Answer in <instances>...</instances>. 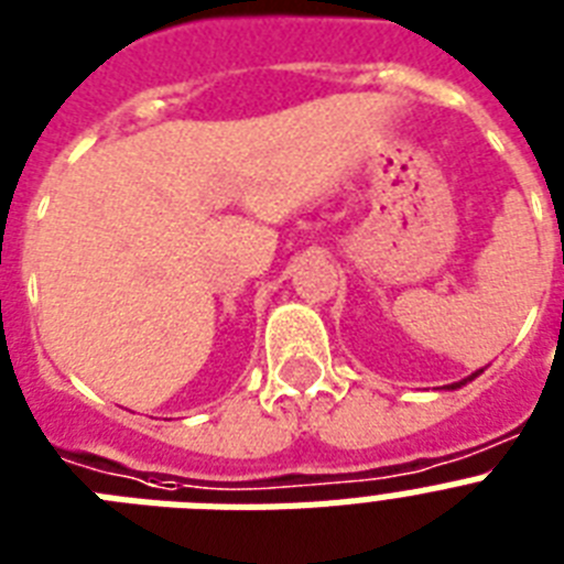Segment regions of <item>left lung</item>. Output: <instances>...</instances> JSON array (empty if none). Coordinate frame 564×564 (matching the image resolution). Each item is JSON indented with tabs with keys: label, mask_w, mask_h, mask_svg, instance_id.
Instances as JSON below:
<instances>
[{
	"label": "left lung",
	"mask_w": 564,
	"mask_h": 564,
	"mask_svg": "<svg viewBox=\"0 0 564 564\" xmlns=\"http://www.w3.org/2000/svg\"><path fill=\"white\" fill-rule=\"evenodd\" d=\"M458 384H462V381H458ZM453 390H456V384H453Z\"/></svg>",
	"instance_id": "1"
}]
</instances>
